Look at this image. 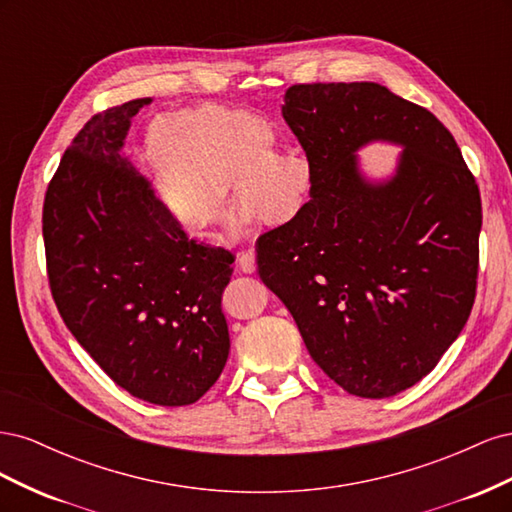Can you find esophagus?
Returning a JSON list of instances; mask_svg holds the SVG:
<instances>
[{
	"mask_svg": "<svg viewBox=\"0 0 512 512\" xmlns=\"http://www.w3.org/2000/svg\"><path fill=\"white\" fill-rule=\"evenodd\" d=\"M239 267L243 273L252 275L256 271V252L254 250H247V252H241L239 256Z\"/></svg>",
	"mask_w": 512,
	"mask_h": 512,
	"instance_id": "esophagus-1",
	"label": "esophagus"
}]
</instances>
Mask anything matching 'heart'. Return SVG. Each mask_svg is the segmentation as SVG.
Here are the masks:
<instances>
[{
	"instance_id": "obj_1",
	"label": "heart",
	"mask_w": 512,
	"mask_h": 512,
	"mask_svg": "<svg viewBox=\"0 0 512 512\" xmlns=\"http://www.w3.org/2000/svg\"><path fill=\"white\" fill-rule=\"evenodd\" d=\"M273 123L241 108L200 102L149 119L143 151L151 185L183 232L215 237L235 220L237 196L250 220L292 222L314 185L303 151L277 153Z\"/></svg>"
}]
</instances>
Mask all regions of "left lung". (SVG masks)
<instances>
[{
  "label": "left lung",
  "instance_id": "obj_1",
  "mask_svg": "<svg viewBox=\"0 0 512 512\" xmlns=\"http://www.w3.org/2000/svg\"><path fill=\"white\" fill-rule=\"evenodd\" d=\"M147 104L91 117L64 153L44 198L46 267L66 327L121 389L190 406L228 359L222 292L235 256L185 235L126 158Z\"/></svg>",
  "mask_w": 512,
  "mask_h": 512
}]
</instances>
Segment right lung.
<instances>
[{"mask_svg": "<svg viewBox=\"0 0 512 512\" xmlns=\"http://www.w3.org/2000/svg\"><path fill=\"white\" fill-rule=\"evenodd\" d=\"M282 115L314 164L309 200L256 243L258 275L309 356L344 391L399 395L438 365L472 312L478 185L436 115L378 83L292 85ZM402 147L389 178L358 151Z\"/></svg>", "mask_w": 512, "mask_h": 512, "instance_id": "1", "label": "right lung"}]
</instances>
